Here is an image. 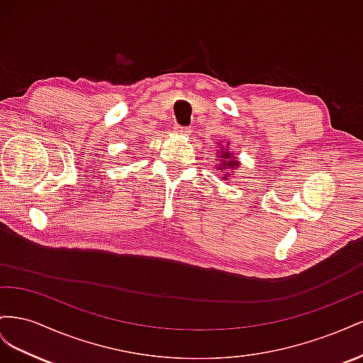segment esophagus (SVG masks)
I'll return each mask as SVG.
<instances>
[{
	"label": "esophagus",
	"instance_id": "34e87169",
	"mask_svg": "<svg viewBox=\"0 0 363 363\" xmlns=\"http://www.w3.org/2000/svg\"><path fill=\"white\" fill-rule=\"evenodd\" d=\"M174 132L179 133V135H189V133L191 132V129L187 128V126H176Z\"/></svg>",
	"mask_w": 363,
	"mask_h": 363
}]
</instances>
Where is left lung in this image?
Wrapping results in <instances>:
<instances>
[{"label": "left lung", "instance_id": "left-lung-1", "mask_svg": "<svg viewBox=\"0 0 363 363\" xmlns=\"http://www.w3.org/2000/svg\"><path fill=\"white\" fill-rule=\"evenodd\" d=\"M233 157H231V153H228V152H225V157H223V162H222V165L220 167H217L219 170H222V169H234V167H239V161L237 160H231ZM228 173V172H226ZM228 179V178H226Z\"/></svg>", "mask_w": 363, "mask_h": 363}]
</instances>
